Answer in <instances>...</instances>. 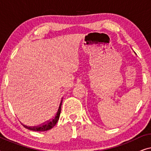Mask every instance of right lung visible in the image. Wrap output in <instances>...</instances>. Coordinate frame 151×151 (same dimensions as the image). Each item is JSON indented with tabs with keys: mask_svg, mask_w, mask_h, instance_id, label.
Listing matches in <instances>:
<instances>
[{
	"mask_svg": "<svg viewBox=\"0 0 151 151\" xmlns=\"http://www.w3.org/2000/svg\"><path fill=\"white\" fill-rule=\"evenodd\" d=\"M61 105H62V101L60 104L58 109L55 115L53 117V118L49 119V121L43 123L42 124L38 126V127H27V126L23 125L24 127L29 130H31V131H48V130L51 129L55 124H56L57 122L58 121L60 114V112H61Z\"/></svg>",
	"mask_w": 151,
	"mask_h": 151,
	"instance_id": "add662e5",
	"label": "right lung"
}]
</instances>
